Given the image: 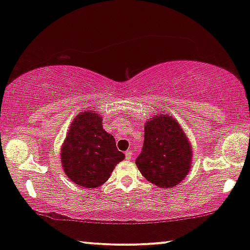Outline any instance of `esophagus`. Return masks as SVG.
I'll use <instances>...</instances> for the list:
<instances>
[{
    "mask_svg": "<svg viewBox=\"0 0 250 250\" xmlns=\"http://www.w3.org/2000/svg\"><path fill=\"white\" fill-rule=\"evenodd\" d=\"M132 155H133L132 151H126V152H125V158L127 159V160H129V159L132 158Z\"/></svg>",
    "mask_w": 250,
    "mask_h": 250,
    "instance_id": "obj_1",
    "label": "esophagus"
}]
</instances>
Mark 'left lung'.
Here are the masks:
<instances>
[{
  "mask_svg": "<svg viewBox=\"0 0 250 250\" xmlns=\"http://www.w3.org/2000/svg\"><path fill=\"white\" fill-rule=\"evenodd\" d=\"M191 159L192 149L175 119L160 115L146 122L135 163L149 182L163 189L177 186L189 173Z\"/></svg>",
  "mask_w": 250,
  "mask_h": 250,
  "instance_id": "8db88e82",
  "label": "left lung"
}]
</instances>
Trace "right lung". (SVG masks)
Masks as SVG:
<instances>
[{
    "mask_svg": "<svg viewBox=\"0 0 250 250\" xmlns=\"http://www.w3.org/2000/svg\"><path fill=\"white\" fill-rule=\"evenodd\" d=\"M124 157L118 151L114 136L102 128V119L94 111L82 112L75 118L61 148L66 175L78 186L90 189L104 184Z\"/></svg>",
    "mask_w": 250,
    "mask_h": 250,
    "instance_id": "obj_1",
    "label": "right lung"
}]
</instances>
